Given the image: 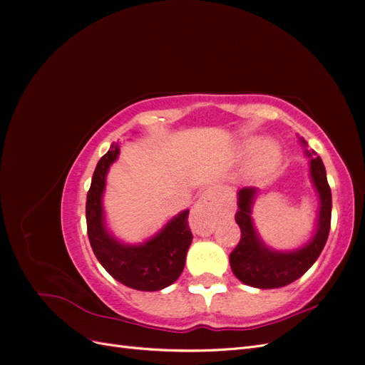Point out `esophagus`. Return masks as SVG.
I'll use <instances>...</instances> for the list:
<instances>
[{"label": "esophagus", "mask_w": 365, "mask_h": 365, "mask_svg": "<svg viewBox=\"0 0 365 365\" xmlns=\"http://www.w3.org/2000/svg\"><path fill=\"white\" fill-rule=\"evenodd\" d=\"M190 227L197 235H208L213 231L216 224L215 207L210 200V192H205L201 200L195 204L190 213Z\"/></svg>", "instance_id": "34e87169"}]
</instances>
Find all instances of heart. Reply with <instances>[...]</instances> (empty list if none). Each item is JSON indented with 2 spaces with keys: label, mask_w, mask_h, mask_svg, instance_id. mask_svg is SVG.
<instances>
[{
  "label": "heart",
  "mask_w": 365,
  "mask_h": 365,
  "mask_svg": "<svg viewBox=\"0 0 365 365\" xmlns=\"http://www.w3.org/2000/svg\"><path fill=\"white\" fill-rule=\"evenodd\" d=\"M254 151L257 153L252 157L251 169L254 172H269L277 168L280 161V148L275 141L267 140L263 141L260 138H248L240 146V152L244 153L245 157L252 155Z\"/></svg>",
  "instance_id": "b5f03b06"
}]
</instances>
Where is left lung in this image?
Instances as JSON below:
<instances>
[{
    "instance_id": "8db88e82",
    "label": "left lung",
    "mask_w": 365,
    "mask_h": 365,
    "mask_svg": "<svg viewBox=\"0 0 365 365\" xmlns=\"http://www.w3.org/2000/svg\"><path fill=\"white\" fill-rule=\"evenodd\" d=\"M309 158L311 181L319 200V212L314 236L307 244L292 251L272 250L259 236L252 220V205L259 195L257 187H244L237 192L236 222L240 227V240L230 254V264L236 277L248 286L259 289H274L300 279L322 254L330 230L332 215V193L327 184L324 164L307 143L300 138Z\"/></svg>"
}]
</instances>
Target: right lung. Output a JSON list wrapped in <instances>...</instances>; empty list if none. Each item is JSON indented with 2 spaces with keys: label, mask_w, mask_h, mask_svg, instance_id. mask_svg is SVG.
<instances>
[{
  "label": "right lung",
  "mask_w": 365,
  "mask_h": 365,
  "mask_svg": "<svg viewBox=\"0 0 365 365\" xmlns=\"http://www.w3.org/2000/svg\"><path fill=\"white\" fill-rule=\"evenodd\" d=\"M118 153V143H113L97 163L86 195L88 237L97 260L115 280L137 291H160L178 280L184 269L193 239L187 222L189 210L173 216L157 235L143 244L130 245L114 237L106 227L103 193L106 175Z\"/></svg>",
  "instance_id": "right-lung-1"
}]
</instances>
